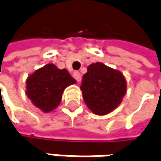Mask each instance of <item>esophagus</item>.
Wrapping results in <instances>:
<instances>
[{"mask_svg":"<svg viewBox=\"0 0 161 161\" xmlns=\"http://www.w3.org/2000/svg\"><path fill=\"white\" fill-rule=\"evenodd\" d=\"M72 76H73V78L76 80L78 82H80L81 80V74L79 71H74L73 74H72Z\"/></svg>","mask_w":161,"mask_h":161,"instance_id":"1","label":"esophagus"}]
</instances>
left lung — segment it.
Returning a JSON list of instances; mask_svg holds the SVG:
<instances>
[{
  "label": "left lung",
  "instance_id": "1",
  "mask_svg": "<svg viewBox=\"0 0 161 161\" xmlns=\"http://www.w3.org/2000/svg\"><path fill=\"white\" fill-rule=\"evenodd\" d=\"M80 90L88 108L96 115H106L120 104L127 83L119 70L96 62L87 69Z\"/></svg>",
  "mask_w": 161,
  "mask_h": 161
}]
</instances>
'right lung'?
<instances>
[{
	"mask_svg": "<svg viewBox=\"0 0 161 161\" xmlns=\"http://www.w3.org/2000/svg\"><path fill=\"white\" fill-rule=\"evenodd\" d=\"M74 83L76 80L67 69H60L49 63L28 77L26 93L35 107L50 112L60 105L64 90Z\"/></svg>",
	"mask_w": 161,
	"mask_h": 161,
	"instance_id": "1",
	"label": "right lung"
}]
</instances>
